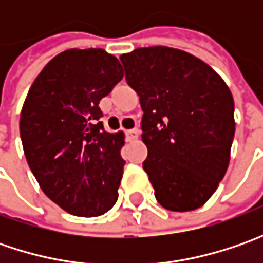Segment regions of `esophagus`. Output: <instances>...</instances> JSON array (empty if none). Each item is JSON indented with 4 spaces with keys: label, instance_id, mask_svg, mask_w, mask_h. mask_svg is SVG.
Segmentation results:
<instances>
[{
    "label": "esophagus",
    "instance_id": "obj_1",
    "mask_svg": "<svg viewBox=\"0 0 263 263\" xmlns=\"http://www.w3.org/2000/svg\"><path fill=\"white\" fill-rule=\"evenodd\" d=\"M139 137V130L137 128H130V130H126V139L128 142H133Z\"/></svg>",
    "mask_w": 263,
    "mask_h": 263
}]
</instances>
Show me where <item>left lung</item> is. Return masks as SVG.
Masks as SVG:
<instances>
[{"mask_svg":"<svg viewBox=\"0 0 263 263\" xmlns=\"http://www.w3.org/2000/svg\"><path fill=\"white\" fill-rule=\"evenodd\" d=\"M143 109V162L161 206L193 211L215 193L236 132L227 83L200 58L168 46L120 57Z\"/></svg>","mask_w":263,"mask_h":263,"instance_id":"left-lung-1","label":"left lung"}]
</instances>
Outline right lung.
Instances as JSON below:
<instances>
[{
	"instance_id": "obj_1",
	"label": "right lung",
	"mask_w": 263,
	"mask_h": 263,
	"mask_svg": "<svg viewBox=\"0 0 263 263\" xmlns=\"http://www.w3.org/2000/svg\"><path fill=\"white\" fill-rule=\"evenodd\" d=\"M123 76L105 49L71 48L42 68L26 96L20 112L26 161L42 192L71 215L99 217L118 199L124 133L104 130L99 101Z\"/></svg>"
}]
</instances>
